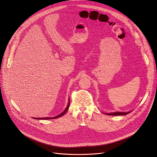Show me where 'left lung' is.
I'll return each instance as SVG.
<instances>
[{
	"label": "left lung",
	"instance_id": "obj_1",
	"mask_svg": "<svg viewBox=\"0 0 157 157\" xmlns=\"http://www.w3.org/2000/svg\"><path fill=\"white\" fill-rule=\"evenodd\" d=\"M132 111L130 112H113V113H105V114L108 115H127L128 113H130Z\"/></svg>",
	"mask_w": 157,
	"mask_h": 157
}]
</instances>
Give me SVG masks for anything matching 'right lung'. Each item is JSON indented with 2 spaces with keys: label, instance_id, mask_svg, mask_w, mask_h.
<instances>
[{
  "label": "right lung",
  "instance_id": "1",
  "mask_svg": "<svg viewBox=\"0 0 157 157\" xmlns=\"http://www.w3.org/2000/svg\"><path fill=\"white\" fill-rule=\"evenodd\" d=\"M69 105H70V98H69V103H68V105L67 106V107L65 108V109L64 110V111L63 112L61 113L60 114L58 115L57 116H55V117H41V118H36V117H34L33 119H41V120H46V119H56V118H58V117H60L63 116V115L67 112L68 109H69Z\"/></svg>",
  "mask_w": 157,
  "mask_h": 157
}]
</instances>
